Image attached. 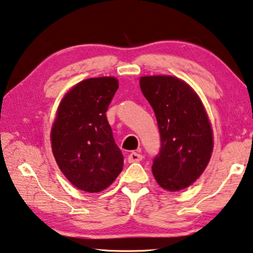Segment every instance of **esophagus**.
<instances>
[{"label": "esophagus", "mask_w": 253, "mask_h": 253, "mask_svg": "<svg viewBox=\"0 0 253 253\" xmlns=\"http://www.w3.org/2000/svg\"><path fill=\"white\" fill-rule=\"evenodd\" d=\"M143 155L139 154L138 152H131V153L128 155V162L133 163V162H139L142 161Z\"/></svg>", "instance_id": "esophagus-1"}]
</instances>
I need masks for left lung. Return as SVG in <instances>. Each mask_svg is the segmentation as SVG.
<instances>
[{"instance_id":"8db88e82","label":"left lung","mask_w":253,"mask_h":253,"mask_svg":"<svg viewBox=\"0 0 253 253\" xmlns=\"http://www.w3.org/2000/svg\"><path fill=\"white\" fill-rule=\"evenodd\" d=\"M141 90L153 108L161 146L152 171L163 189L190 186L206 169L213 151L210 120L197 94L172 76H144Z\"/></svg>"}]
</instances>
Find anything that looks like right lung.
Listing matches in <instances>:
<instances>
[{"mask_svg":"<svg viewBox=\"0 0 253 253\" xmlns=\"http://www.w3.org/2000/svg\"><path fill=\"white\" fill-rule=\"evenodd\" d=\"M115 78L87 79L63 99L51 128V148L59 169L76 188L99 192L123 170L106 112L116 91Z\"/></svg>","mask_w":253,"mask_h":253,"instance_id":"obj_1","label":"right lung"}]
</instances>
